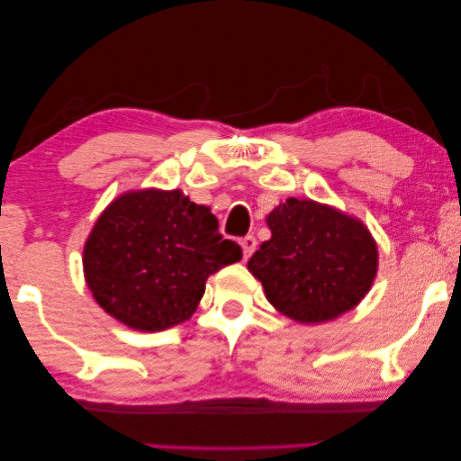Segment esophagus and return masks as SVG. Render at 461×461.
<instances>
[{
  "label": "esophagus",
  "mask_w": 461,
  "mask_h": 461,
  "mask_svg": "<svg viewBox=\"0 0 461 461\" xmlns=\"http://www.w3.org/2000/svg\"><path fill=\"white\" fill-rule=\"evenodd\" d=\"M255 247H258V240H255V237H245L243 240H240V249H243V259L245 261L251 258Z\"/></svg>",
  "instance_id": "1"
}]
</instances>
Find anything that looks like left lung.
Returning a JSON list of instances; mask_svg holds the SVG:
<instances>
[{"mask_svg": "<svg viewBox=\"0 0 461 461\" xmlns=\"http://www.w3.org/2000/svg\"><path fill=\"white\" fill-rule=\"evenodd\" d=\"M266 222L271 239L247 269L277 312L300 324H321L366 298L378 274V245L359 218L311 198H288Z\"/></svg>", "mask_w": 461, "mask_h": 461, "instance_id": "8db88e82", "label": "left lung"}]
</instances>
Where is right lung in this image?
Segmentation results:
<instances>
[{
    "label": "right lung",
    "instance_id": "obj_1",
    "mask_svg": "<svg viewBox=\"0 0 461 461\" xmlns=\"http://www.w3.org/2000/svg\"><path fill=\"white\" fill-rule=\"evenodd\" d=\"M239 259L208 206L145 187L105 206L83 245V276L112 319L157 333L192 319L208 277Z\"/></svg>",
    "mask_w": 461,
    "mask_h": 461
}]
</instances>
